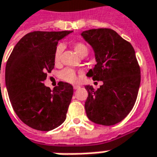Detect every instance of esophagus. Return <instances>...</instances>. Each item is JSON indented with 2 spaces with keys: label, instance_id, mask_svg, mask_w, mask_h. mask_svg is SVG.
<instances>
[{
  "label": "esophagus",
  "instance_id": "1",
  "mask_svg": "<svg viewBox=\"0 0 157 157\" xmlns=\"http://www.w3.org/2000/svg\"><path fill=\"white\" fill-rule=\"evenodd\" d=\"M80 88V86H73V89L74 90H78V89H79Z\"/></svg>",
  "mask_w": 157,
  "mask_h": 157
}]
</instances>
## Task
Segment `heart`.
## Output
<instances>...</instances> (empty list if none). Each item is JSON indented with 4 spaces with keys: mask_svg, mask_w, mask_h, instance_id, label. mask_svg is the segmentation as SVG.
I'll return each instance as SVG.
<instances>
[{
    "mask_svg": "<svg viewBox=\"0 0 157 157\" xmlns=\"http://www.w3.org/2000/svg\"><path fill=\"white\" fill-rule=\"evenodd\" d=\"M73 49L78 56L84 57L87 55L88 53V47L86 44L82 43V42H76L73 44ZM62 51H63V46L62 45H58L55 48L54 51V54H53V61L55 64H58L59 60H60V56H61ZM59 78L63 79V80L66 81L68 83H76L78 81V75H77L76 71L69 69V68H66L63 71H60L59 73Z\"/></svg>",
    "mask_w": 157,
    "mask_h": 157,
    "instance_id": "obj_1",
    "label": "heart"
}]
</instances>
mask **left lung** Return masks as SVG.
Segmentation results:
<instances>
[{
	"instance_id": "1",
	"label": "left lung",
	"mask_w": 157,
	"mask_h": 157,
	"mask_svg": "<svg viewBox=\"0 0 157 157\" xmlns=\"http://www.w3.org/2000/svg\"><path fill=\"white\" fill-rule=\"evenodd\" d=\"M81 36L93 49L97 64L87 76L103 81L95 91L86 86L85 109L88 118L98 124L114 125L128 115L135 105L141 82L135 50L114 30L90 29Z\"/></svg>"
}]
</instances>
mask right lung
Returning <instances> with one entry per match:
<instances>
[{
	"label": "right lung",
	"mask_w": 157,
	"mask_h": 157,
	"mask_svg": "<svg viewBox=\"0 0 157 157\" xmlns=\"http://www.w3.org/2000/svg\"><path fill=\"white\" fill-rule=\"evenodd\" d=\"M71 33H29L19 40L7 59L5 82L13 109L33 129L48 131L66 120L73 87L59 82L51 91L43 81L54 68L58 42Z\"/></svg>",
	"instance_id": "add662e5"
}]
</instances>
